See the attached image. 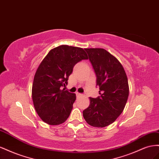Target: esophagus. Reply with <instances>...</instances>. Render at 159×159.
I'll return each mask as SVG.
<instances>
[{
	"label": "esophagus",
	"mask_w": 159,
	"mask_h": 159,
	"mask_svg": "<svg viewBox=\"0 0 159 159\" xmlns=\"http://www.w3.org/2000/svg\"><path fill=\"white\" fill-rule=\"evenodd\" d=\"M76 95L77 97H82L83 96V94L79 93H76Z\"/></svg>",
	"instance_id": "1"
}]
</instances>
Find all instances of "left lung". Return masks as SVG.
Instances as JSON below:
<instances>
[{
    "mask_svg": "<svg viewBox=\"0 0 159 159\" xmlns=\"http://www.w3.org/2000/svg\"><path fill=\"white\" fill-rule=\"evenodd\" d=\"M97 76L101 96L90 97L83 117L94 127H105L123 111L129 93L125 70L117 58L103 48H85Z\"/></svg>",
    "mask_w": 159,
    "mask_h": 159,
    "instance_id": "left-lung-1",
    "label": "left lung"
}]
</instances>
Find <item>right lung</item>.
Segmentation results:
<instances>
[{
	"label": "right lung",
	"mask_w": 159,
	"mask_h": 159,
	"mask_svg": "<svg viewBox=\"0 0 159 159\" xmlns=\"http://www.w3.org/2000/svg\"><path fill=\"white\" fill-rule=\"evenodd\" d=\"M88 58L82 48L61 45L51 49L40 63L34 76L32 98L43 121L58 125L69 118L76 94L61 88L66 87L76 63Z\"/></svg>",
	"instance_id": "1"
}]
</instances>
